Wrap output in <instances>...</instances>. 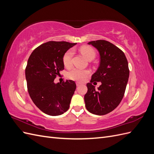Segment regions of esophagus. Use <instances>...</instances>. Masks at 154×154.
I'll return each instance as SVG.
<instances>
[{
    "label": "esophagus",
    "instance_id": "obj_1",
    "mask_svg": "<svg viewBox=\"0 0 154 154\" xmlns=\"http://www.w3.org/2000/svg\"><path fill=\"white\" fill-rule=\"evenodd\" d=\"M76 84L77 86H80V85H82V83H79V82H76Z\"/></svg>",
    "mask_w": 154,
    "mask_h": 154
}]
</instances>
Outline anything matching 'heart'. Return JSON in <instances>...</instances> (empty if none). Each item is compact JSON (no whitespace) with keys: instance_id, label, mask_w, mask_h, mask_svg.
Segmentation results:
<instances>
[{"instance_id":"1","label":"heart","mask_w":154,"mask_h":154,"mask_svg":"<svg viewBox=\"0 0 154 154\" xmlns=\"http://www.w3.org/2000/svg\"><path fill=\"white\" fill-rule=\"evenodd\" d=\"M81 53L84 56V57L88 60H92L95 58V51L94 49L89 47L83 46L80 48ZM73 56V50L69 49L63 56V63L65 67H69L72 65V58ZM90 74V71L87 69H80L78 68H74L68 72L67 76L71 80L83 82Z\"/></svg>"}]
</instances>
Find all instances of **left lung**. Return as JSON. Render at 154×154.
I'll list each match as a JSON object with an SVG mask.
<instances>
[{"mask_svg": "<svg viewBox=\"0 0 154 154\" xmlns=\"http://www.w3.org/2000/svg\"><path fill=\"white\" fill-rule=\"evenodd\" d=\"M100 55V66L87 84L84 96L86 109L96 115H105L114 110L122 101L129 77L127 59L123 51L108 41L98 40L88 43ZM101 81L96 90L91 83Z\"/></svg>", "mask_w": 154, "mask_h": 154, "instance_id": "1", "label": "left lung"}]
</instances>
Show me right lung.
I'll return each instance as SVG.
<instances>
[{
    "label": "right lung",
    "mask_w": 154,
    "mask_h": 154,
    "mask_svg": "<svg viewBox=\"0 0 154 154\" xmlns=\"http://www.w3.org/2000/svg\"><path fill=\"white\" fill-rule=\"evenodd\" d=\"M76 43L50 41L37 47L26 67L27 87L32 101L44 113L59 116L69 109L76 83L67 80L55 84L54 79L64 69L63 56Z\"/></svg>",
    "instance_id": "1"
}]
</instances>
